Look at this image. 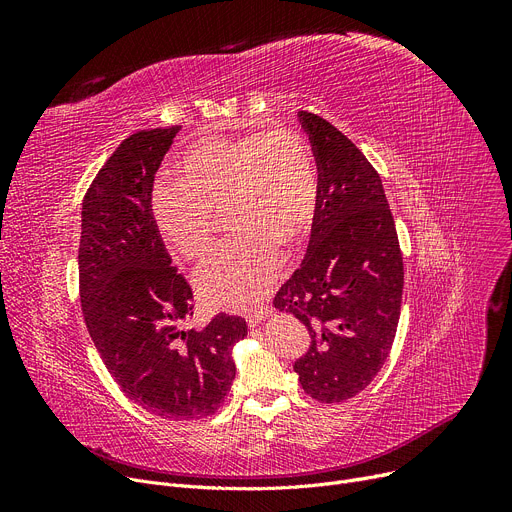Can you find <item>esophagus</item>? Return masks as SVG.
<instances>
[{
  "label": "esophagus",
  "mask_w": 512,
  "mask_h": 512,
  "mask_svg": "<svg viewBox=\"0 0 512 512\" xmlns=\"http://www.w3.org/2000/svg\"><path fill=\"white\" fill-rule=\"evenodd\" d=\"M267 315H272V309H270V307H261L259 311L247 315V324H249L251 328H255V326L261 324V321H263Z\"/></svg>",
  "instance_id": "1"
}]
</instances>
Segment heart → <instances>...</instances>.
I'll list each match as a JSON object with an SVG mask.
<instances>
[{"label": "heart", "mask_w": 512, "mask_h": 512, "mask_svg": "<svg viewBox=\"0 0 512 512\" xmlns=\"http://www.w3.org/2000/svg\"><path fill=\"white\" fill-rule=\"evenodd\" d=\"M180 180L151 191L153 222L188 259L209 253L215 213L228 207L236 230L201 265L197 290L213 307L245 311L259 305L284 267L282 242L301 240L319 209V176L301 134L272 128L232 139H203L180 161Z\"/></svg>", "instance_id": "b5f03b06"}]
</instances>
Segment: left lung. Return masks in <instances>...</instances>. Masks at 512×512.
<instances>
[{
	"label": "left lung",
	"instance_id": "obj_1",
	"mask_svg": "<svg viewBox=\"0 0 512 512\" xmlns=\"http://www.w3.org/2000/svg\"><path fill=\"white\" fill-rule=\"evenodd\" d=\"M299 120L317 161L319 209L307 255L274 305L309 330V351L294 363L303 390L344 402L390 355L405 270L380 174L328 120L309 112Z\"/></svg>",
	"mask_w": 512,
	"mask_h": 512
}]
</instances>
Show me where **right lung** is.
<instances>
[{
  "label": "right lung",
  "instance_id": "add662e5",
  "mask_svg": "<svg viewBox=\"0 0 512 512\" xmlns=\"http://www.w3.org/2000/svg\"><path fill=\"white\" fill-rule=\"evenodd\" d=\"M178 130L130 134L97 172L80 213L78 282L87 330L120 390L161 419L193 421L224 402L247 321L220 313L203 330L184 328L193 290L151 213L155 172Z\"/></svg>",
  "mask_w": 512,
  "mask_h": 512
}]
</instances>
